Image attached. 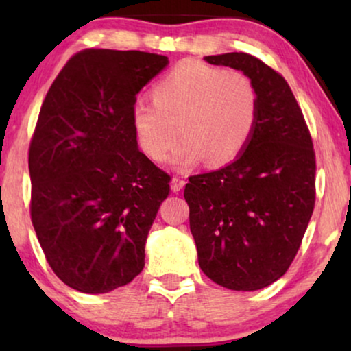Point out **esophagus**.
I'll use <instances>...</instances> for the list:
<instances>
[{
    "mask_svg": "<svg viewBox=\"0 0 351 351\" xmlns=\"http://www.w3.org/2000/svg\"><path fill=\"white\" fill-rule=\"evenodd\" d=\"M185 186V180L180 179V177H172L171 180V190L174 191V193H177V191H180Z\"/></svg>",
    "mask_w": 351,
    "mask_h": 351,
    "instance_id": "esophagus-1",
    "label": "esophagus"
}]
</instances>
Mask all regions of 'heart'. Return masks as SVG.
<instances>
[{"label": "heart", "mask_w": 351, "mask_h": 351, "mask_svg": "<svg viewBox=\"0 0 351 351\" xmlns=\"http://www.w3.org/2000/svg\"><path fill=\"white\" fill-rule=\"evenodd\" d=\"M153 102H137L131 126L141 150L162 162L172 155L177 167L208 158L214 166L241 155L257 123L258 97L252 80L239 70L220 69L198 60H182L152 88Z\"/></svg>", "instance_id": "obj_1"}]
</instances>
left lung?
<instances>
[{"label":"left lung","mask_w":351,"mask_h":351,"mask_svg":"<svg viewBox=\"0 0 351 351\" xmlns=\"http://www.w3.org/2000/svg\"><path fill=\"white\" fill-rule=\"evenodd\" d=\"M252 80L258 110L252 137L222 169L185 185L201 270L232 291H257L285 275L315 208V150L302 110L282 76L257 57H204Z\"/></svg>","instance_id":"obj_1"}]
</instances>
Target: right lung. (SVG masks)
<instances>
[{"label": "right lung", "instance_id": "obj_1", "mask_svg": "<svg viewBox=\"0 0 351 351\" xmlns=\"http://www.w3.org/2000/svg\"><path fill=\"white\" fill-rule=\"evenodd\" d=\"M169 64L141 51L84 49L41 105L28 150L32 223L52 271L86 294L131 282L171 177L138 150L136 95Z\"/></svg>", "mask_w": 351, "mask_h": 351}]
</instances>
